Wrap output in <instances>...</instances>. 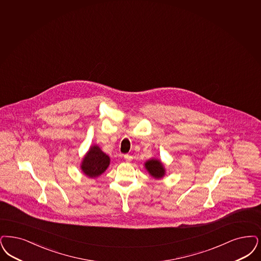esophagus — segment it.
<instances>
[{"mask_svg": "<svg viewBox=\"0 0 261 261\" xmlns=\"http://www.w3.org/2000/svg\"><path fill=\"white\" fill-rule=\"evenodd\" d=\"M124 159L128 162V161H131V160L133 159V157L131 156L130 154H125V155H124Z\"/></svg>", "mask_w": 261, "mask_h": 261, "instance_id": "1", "label": "esophagus"}]
</instances>
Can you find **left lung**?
Listing matches in <instances>:
<instances>
[{
  "mask_svg": "<svg viewBox=\"0 0 261 261\" xmlns=\"http://www.w3.org/2000/svg\"><path fill=\"white\" fill-rule=\"evenodd\" d=\"M146 170L148 171V173L155 178H160V177L164 176V168L160 161H158L156 159H151L146 161Z\"/></svg>",
  "mask_w": 261,
  "mask_h": 261,
  "instance_id": "obj_1",
  "label": "left lung"
}]
</instances>
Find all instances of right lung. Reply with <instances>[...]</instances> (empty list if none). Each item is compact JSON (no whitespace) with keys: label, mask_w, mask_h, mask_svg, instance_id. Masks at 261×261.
I'll list each match as a JSON object with an SVG mask.
<instances>
[{"label":"right lung","mask_w":261,"mask_h":261,"mask_svg":"<svg viewBox=\"0 0 261 261\" xmlns=\"http://www.w3.org/2000/svg\"><path fill=\"white\" fill-rule=\"evenodd\" d=\"M109 165L110 157L104 153L99 146H94L84 157L82 169L88 177H95L104 173Z\"/></svg>","instance_id":"1"}]
</instances>
